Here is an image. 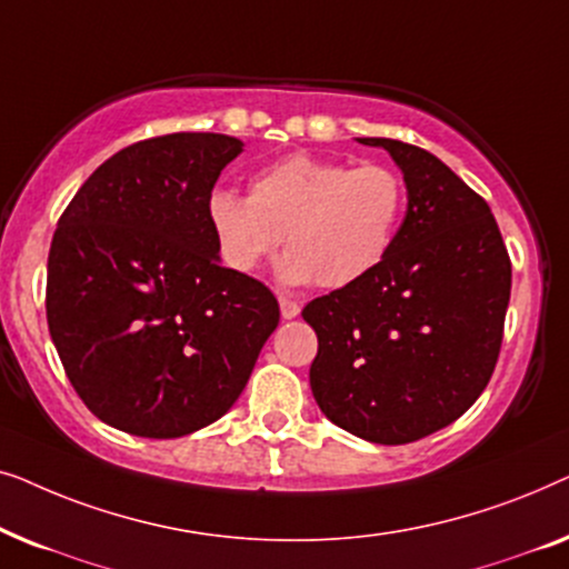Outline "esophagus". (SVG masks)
<instances>
[{
    "instance_id": "esophagus-1",
    "label": "esophagus",
    "mask_w": 569,
    "mask_h": 569,
    "mask_svg": "<svg viewBox=\"0 0 569 569\" xmlns=\"http://www.w3.org/2000/svg\"><path fill=\"white\" fill-rule=\"evenodd\" d=\"M279 310H282V318H287V321H290V318H295L300 313V302L298 300H292V298H279Z\"/></svg>"
}]
</instances>
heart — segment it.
Masks as SVG:
<instances>
[{
    "instance_id": "obj_1",
    "label": "heart",
    "mask_w": 569,
    "mask_h": 569,
    "mask_svg": "<svg viewBox=\"0 0 569 569\" xmlns=\"http://www.w3.org/2000/svg\"><path fill=\"white\" fill-rule=\"evenodd\" d=\"M403 207L407 189L396 170L295 152L259 170L248 197L214 191L207 217L230 269H259L284 236V282L339 290L383 261Z\"/></svg>"
}]
</instances>
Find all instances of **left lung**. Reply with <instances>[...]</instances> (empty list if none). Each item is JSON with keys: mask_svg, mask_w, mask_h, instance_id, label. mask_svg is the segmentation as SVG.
<instances>
[{"mask_svg": "<svg viewBox=\"0 0 569 569\" xmlns=\"http://www.w3.org/2000/svg\"><path fill=\"white\" fill-rule=\"evenodd\" d=\"M383 147L407 183V217L376 269L310 300L316 403L341 430L403 446L456 422L500 357L510 256L492 209L446 162L399 139Z\"/></svg>", "mask_w": 569, "mask_h": 569, "instance_id": "1", "label": "left lung"}]
</instances>
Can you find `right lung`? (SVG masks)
Listing matches in <instances>:
<instances>
[{"label":"right lung","instance_id":"obj_1","mask_svg":"<svg viewBox=\"0 0 569 569\" xmlns=\"http://www.w3.org/2000/svg\"><path fill=\"white\" fill-rule=\"evenodd\" d=\"M243 142L178 131L123 147L80 186L49 251L46 318L92 415L139 438L220 419L251 378L279 302L220 263L207 201Z\"/></svg>","mask_w":569,"mask_h":569}]
</instances>
